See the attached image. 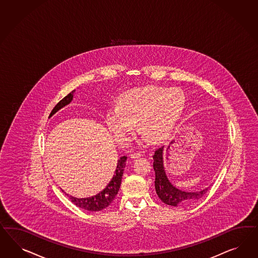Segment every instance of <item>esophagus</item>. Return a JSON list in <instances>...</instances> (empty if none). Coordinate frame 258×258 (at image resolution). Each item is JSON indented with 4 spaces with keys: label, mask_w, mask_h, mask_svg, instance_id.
<instances>
[{
    "label": "esophagus",
    "mask_w": 258,
    "mask_h": 258,
    "mask_svg": "<svg viewBox=\"0 0 258 258\" xmlns=\"http://www.w3.org/2000/svg\"><path fill=\"white\" fill-rule=\"evenodd\" d=\"M141 153L140 152H138V153H132L131 155H130V157L132 158V159H137V158H140L141 157Z\"/></svg>",
    "instance_id": "34e87169"
}]
</instances>
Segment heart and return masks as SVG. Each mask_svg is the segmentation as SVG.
<instances>
[{
	"mask_svg": "<svg viewBox=\"0 0 258 258\" xmlns=\"http://www.w3.org/2000/svg\"><path fill=\"white\" fill-rule=\"evenodd\" d=\"M184 96L176 89L157 87L131 89L119 98L118 106L107 114L106 122L115 139L124 143L140 131L153 141L162 140L176 123Z\"/></svg>",
	"mask_w": 258,
	"mask_h": 258,
	"instance_id": "1",
	"label": "heart"
}]
</instances>
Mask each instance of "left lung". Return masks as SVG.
<instances>
[{"label": "left lung", "mask_w": 258, "mask_h": 258, "mask_svg": "<svg viewBox=\"0 0 258 258\" xmlns=\"http://www.w3.org/2000/svg\"><path fill=\"white\" fill-rule=\"evenodd\" d=\"M164 146L155 151L154 169L155 172V187L156 194L164 204L171 206H189L201 199L206 194L209 186L201 191L188 192L178 189L169 182L164 168Z\"/></svg>", "instance_id": "left-lung-1"}]
</instances>
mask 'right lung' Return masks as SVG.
Returning a JSON list of instances; mask_svg holds the SVG:
<instances>
[{
    "instance_id": "right-lung-1",
    "label": "right lung",
    "mask_w": 258,
    "mask_h": 258,
    "mask_svg": "<svg viewBox=\"0 0 258 258\" xmlns=\"http://www.w3.org/2000/svg\"><path fill=\"white\" fill-rule=\"evenodd\" d=\"M75 90L72 91L70 94L62 99L59 102L54 108L52 109L49 118H51L52 115H54L57 111L60 110L61 108L65 107L68 104L73 102L74 100V93ZM126 159L127 156L123 155L121 156L118 160V165L117 168L115 170V174L112 177L110 182L106 185V187L103 189L102 191L99 192L98 194H96L94 196L91 197H87V198H76L74 196H71L70 194H67V196L69 197V199L71 200L74 205L78 207H80L82 209L88 210V211H100L103 210L104 208H106L107 206L110 205L111 203L114 201L115 197L117 196L119 187H120V184H121V179H122V175H123V171H124V168H125ZM64 191V190H62Z\"/></svg>"
}]
</instances>
